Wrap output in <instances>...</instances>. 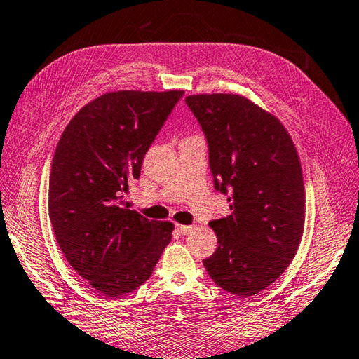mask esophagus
<instances>
[{"instance_id":"1","label":"esophagus","mask_w":359,"mask_h":359,"mask_svg":"<svg viewBox=\"0 0 359 359\" xmlns=\"http://www.w3.org/2000/svg\"><path fill=\"white\" fill-rule=\"evenodd\" d=\"M175 229H177L180 235H188L189 231L193 230V226H182V224H175Z\"/></svg>"}]
</instances>
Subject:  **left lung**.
<instances>
[{
    "label": "left lung",
    "instance_id": "8db88e82",
    "mask_svg": "<svg viewBox=\"0 0 359 359\" xmlns=\"http://www.w3.org/2000/svg\"><path fill=\"white\" fill-rule=\"evenodd\" d=\"M208 143L217 191L231 215L210 222L217 248L203 266L230 294L249 297L272 285L299 249L305 187L299 154L285 126L248 97L187 96Z\"/></svg>",
    "mask_w": 359,
    "mask_h": 359
}]
</instances>
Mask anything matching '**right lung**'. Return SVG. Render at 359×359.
<instances>
[{"instance_id": "right-lung-1", "label": "right lung", "mask_w": 359, "mask_h": 359, "mask_svg": "<svg viewBox=\"0 0 359 359\" xmlns=\"http://www.w3.org/2000/svg\"><path fill=\"white\" fill-rule=\"evenodd\" d=\"M182 96L110 91L77 111L55 147L48 201L55 240L72 268L107 297L142 286L172 238V222L149 221L121 199Z\"/></svg>"}]
</instances>
